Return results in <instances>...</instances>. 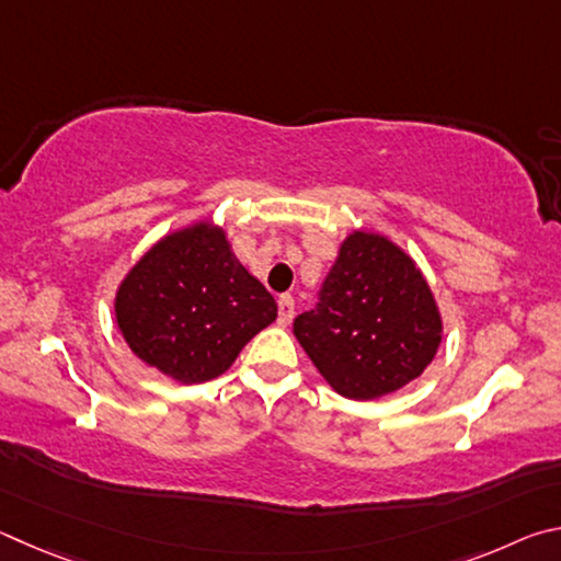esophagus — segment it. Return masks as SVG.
<instances>
[{
  "label": "esophagus",
  "mask_w": 561,
  "mask_h": 561,
  "mask_svg": "<svg viewBox=\"0 0 561 561\" xmlns=\"http://www.w3.org/2000/svg\"><path fill=\"white\" fill-rule=\"evenodd\" d=\"M293 316H296V302H293L290 296H280L278 298V322L280 325H290Z\"/></svg>",
  "instance_id": "34e87169"
}]
</instances>
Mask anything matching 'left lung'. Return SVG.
Wrapping results in <instances>:
<instances>
[{"label":"left lung","instance_id":"left-lung-1","mask_svg":"<svg viewBox=\"0 0 561 561\" xmlns=\"http://www.w3.org/2000/svg\"><path fill=\"white\" fill-rule=\"evenodd\" d=\"M293 335L337 394L371 401L424 375L444 320L416 261L359 229L342 241L318 308L296 318Z\"/></svg>","mask_w":561,"mask_h":561}]
</instances>
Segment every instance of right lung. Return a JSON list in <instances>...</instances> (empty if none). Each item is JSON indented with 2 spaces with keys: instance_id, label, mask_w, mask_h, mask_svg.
Instances as JSON below:
<instances>
[{
  "instance_id": "add662e5",
  "label": "right lung",
  "mask_w": 561,
  "mask_h": 561,
  "mask_svg": "<svg viewBox=\"0 0 561 561\" xmlns=\"http://www.w3.org/2000/svg\"><path fill=\"white\" fill-rule=\"evenodd\" d=\"M275 318L271 293L209 221L162 236L115 293V322L127 347L180 385L224 375Z\"/></svg>"
}]
</instances>
